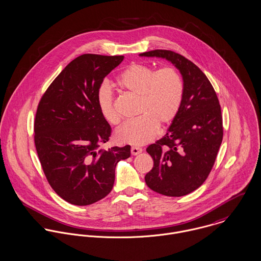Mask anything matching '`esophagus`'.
<instances>
[{"instance_id": "34e87169", "label": "esophagus", "mask_w": 261, "mask_h": 261, "mask_svg": "<svg viewBox=\"0 0 261 261\" xmlns=\"http://www.w3.org/2000/svg\"><path fill=\"white\" fill-rule=\"evenodd\" d=\"M142 148L141 147H137V146H133L132 147V149H130V153L133 154V155H137V154H139V153H141L142 152Z\"/></svg>"}]
</instances>
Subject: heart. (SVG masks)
<instances>
[{"instance_id": "heart-1", "label": "heart", "mask_w": 261, "mask_h": 261, "mask_svg": "<svg viewBox=\"0 0 261 261\" xmlns=\"http://www.w3.org/2000/svg\"><path fill=\"white\" fill-rule=\"evenodd\" d=\"M118 85L123 91L140 96L137 119L124 122L117 130L119 142L142 145L154 139L158 128L170 124L182 106L185 85L181 74L172 67L155 70L144 64H134L122 71ZM96 105L102 118L112 124L119 123L115 95L106 83L96 93Z\"/></svg>"}]
</instances>
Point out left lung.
I'll return each mask as SVG.
<instances>
[{
	"label": "left lung",
	"instance_id": "left-lung-1",
	"mask_svg": "<svg viewBox=\"0 0 261 261\" xmlns=\"http://www.w3.org/2000/svg\"><path fill=\"white\" fill-rule=\"evenodd\" d=\"M170 61L180 71L182 106L166 136L146 151L153 167L144 176L150 190L166 196H182L207 178L223 138L222 116L213 85L202 71L184 56L169 49L141 54Z\"/></svg>",
	"mask_w": 261,
	"mask_h": 261
}]
</instances>
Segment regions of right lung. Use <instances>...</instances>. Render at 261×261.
Wrapping results in <instances>:
<instances>
[{"label": "right lung", "mask_w": 261, "mask_h": 261, "mask_svg": "<svg viewBox=\"0 0 261 261\" xmlns=\"http://www.w3.org/2000/svg\"><path fill=\"white\" fill-rule=\"evenodd\" d=\"M123 56L84 54L61 71L42 95L34 121V141L47 182L74 205H89L114 187L115 169L130 156V145L98 147L112 128L100 115L96 93Z\"/></svg>", "instance_id": "right-lung-1"}]
</instances>
